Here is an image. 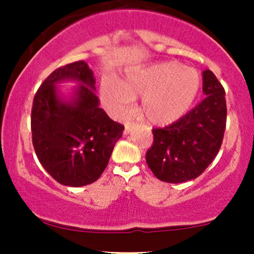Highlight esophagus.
Listing matches in <instances>:
<instances>
[{
  "instance_id": "34e87169",
  "label": "esophagus",
  "mask_w": 254,
  "mask_h": 254,
  "mask_svg": "<svg viewBox=\"0 0 254 254\" xmlns=\"http://www.w3.org/2000/svg\"><path fill=\"white\" fill-rule=\"evenodd\" d=\"M136 124L133 123V122H127V123H125V129H124V135H127V133H130L131 131L135 129Z\"/></svg>"
}]
</instances>
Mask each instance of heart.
Wrapping results in <instances>:
<instances>
[{
  "mask_svg": "<svg viewBox=\"0 0 254 254\" xmlns=\"http://www.w3.org/2000/svg\"><path fill=\"white\" fill-rule=\"evenodd\" d=\"M200 76L179 62H159L125 71L121 81L104 78L100 98L115 118L130 115L133 100L141 98L139 113L153 127H167L184 117L196 100Z\"/></svg>",
  "mask_w": 254,
  "mask_h": 254,
  "instance_id": "heart-1",
  "label": "heart"
}]
</instances>
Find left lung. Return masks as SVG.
Here are the masks:
<instances>
[{
	"label": "left lung",
	"instance_id": "obj_1",
	"mask_svg": "<svg viewBox=\"0 0 254 254\" xmlns=\"http://www.w3.org/2000/svg\"><path fill=\"white\" fill-rule=\"evenodd\" d=\"M205 98L176 123L153 129L154 143L145 154L157 179L178 184L196 179L217 155L226 129V93L214 72H202Z\"/></svg>",
	"mask_w": 254,
	"mask_h": 254
}]
</instances>
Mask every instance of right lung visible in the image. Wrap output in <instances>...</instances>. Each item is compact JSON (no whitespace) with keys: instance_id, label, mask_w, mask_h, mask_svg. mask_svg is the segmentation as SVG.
Returning a JSON list of instances; mask_svg holds the SVG:
<instances>
[{"instance_id":"1","label":"right lung","mask_w":254,"mask_h":254,"mask_svg":"<svg viewBox=\"0 0 254 254\" xmlns=\"http://www.w3.org/2000/svg\"><path fill=\"white\" fill-rule=\"evenodd\" d=\"M77 86L64 92L61 83ZM94 72L84 61L58 68L42 83L31 115L38 160L65 186L80 188L100 178L124 127L113 122L95 95Z\"/></svg>"}]
</instances>
